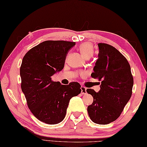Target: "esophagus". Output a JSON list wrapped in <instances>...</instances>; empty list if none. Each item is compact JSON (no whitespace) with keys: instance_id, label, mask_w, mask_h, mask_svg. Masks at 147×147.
<instances>
[{"instance_id":"1","label":"esophagus","mask_w":147,"mask_h":147,"mask_svg":"<svg viewBox=\"0 0 147 147\" xmlns=\"http://www.w3.org/2000/svg\"><path fill=\"white\" fill-rule=\"evenodd\" d=\"M81 93L83 94H86L87 93L86 92V88L84 86L81 87Z\"/></svg>"}]
</instances>
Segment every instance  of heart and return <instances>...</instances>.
I'll return each instance as SVG.
<instances>
[{
	"label": "heart",
	"instance_id": "1",
	"mask_svg": "<svg viewBox=\"0 0 147 147\" xmlns=\"http://www.w3.org/2000/svg\"><path fill=\"white\" fill-rule=\"evenodd\" d=\"M80 49L83 56L88 59L90 58L94 53L93 46L91 44L88 42H84L81 44L80 46Z\"/></svg>",
	"mask_w": 147,
	"mask_h": 147
}]
</instances>
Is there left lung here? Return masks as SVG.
I'll use <instances>...</instances> for the list:
<instances>
[{"instance_id": "8db88e82", "label": "left lung", "mask_w": 147, "mask_h": 147, "mask_svg": "<svg viewBox=\"0 0 147 147\" xmlns=\"http://www.w3.org/2000/svg\"><path fill=\"white\" fill-rule=\"evenodd\" d=\"M98 58L91 76L101 81L100 90L86 91L93 97L88 107L91 120L95 123L107 125L120 117L132 94L134 78L127 59L109 44H98Z\"/></svg>"}]
</instances>
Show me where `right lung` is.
I'll list each match as a JSON object with an SVG mask.
<instances>
[{
	"label": "right lung",
	"instance_id": "add662e5",
	"mask_svg": "<svg viewBox=\"0 0 147 147\" xmlns=\"http://www.w3.org/2000/svg\"><path fill=\"white\" fill-rule=\"evenodd\" d=\"M76 42L46 40L23 57L20 68L21 89L29 110L39 120L49 125L62 121L71 98L81 93V85L51 80L63 69L67 54Z\"/></svg>",
	"mask_w": 147,
	"mask_h": 147
}]
</instances>
